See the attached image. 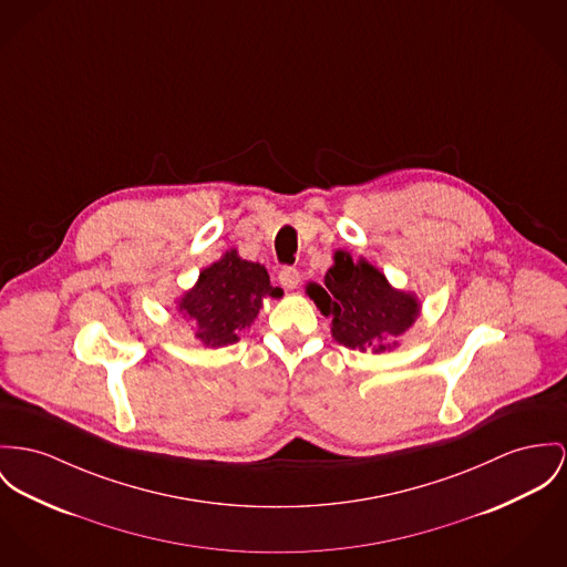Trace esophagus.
Returning <instances> with one entry per match:
<instances>
[{
	"label": "esophagus",
	"instance_id": "esophagus-1",
	"mask_svg": "<svg viewBox=\"0 0 567 567\" xmlns=\"http://www.w3.org/2000/svg\"><path fill=\"white\" fill-rule=\"evenodd\" d=\"M278 280H280V285H282L285 289H296V287L300 285V271H298L296 267L287 265V267H282V269H280Z\"/></svg>",
	"mask_w": 567,
	"mask_h": 567
}]
</instances>
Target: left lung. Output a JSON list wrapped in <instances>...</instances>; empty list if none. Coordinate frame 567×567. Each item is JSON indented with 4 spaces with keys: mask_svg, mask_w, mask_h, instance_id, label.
I'll list each match as a JSON object with an SVG mask.
<instances>
[{
    "mask_svg": "<svg viewBox=\"0 0 567 567\" xmlns=\"http://www.w3.org/2000/svg\"><path fill=\"white\" fill-rule=\"evenodd\" d=\"M308 296L326 317H332V337L351 349L384 351L386 341L403 334L419 308L414 296L394 291L384 274L367 261H351L337 252L326 282L308 285Z\"/></svg>",
    "mask_w": 567,
    "mask_h": 567,
    "instance_id": "left-lung-1",
    "label": "left lung"
}]
</instances>
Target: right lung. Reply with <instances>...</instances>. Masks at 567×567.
<instances>
[{"mask_svg":"<svg viewBox=\"0 0 567 567\" xmlns=\"http://www.w3.org/2000/svg\"><path fill=\"white\" fill-rule=\"evenodd\" d=\"M267 296H282L269 285L267 269L226 252L200 274L198 285L178 302V310L196 323V337L205 346L221 348L235 343L237 332L255 321Z\"/></svg>","mask_w":567,"mask_h":567,"instance_id":"1","label":"right lung"}]
</instances>
